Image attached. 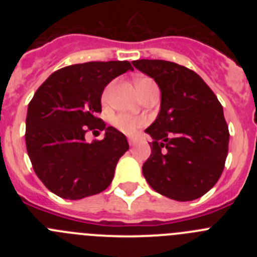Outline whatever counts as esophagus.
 <instances>
[{
    "label": "esophagus",
    "mask_w": 257,
    "mask_h": 257,
    "mask_svg": "<svg viewBox=\"0 0 257 257\" xmlns=\"http://www.w3.org/2000/svg\"><path fill=\"white\" fill-rule=\"evenodd\" d=\"M128 144H130L131 147H133V145L136 144V140L134 139V138H128Z\"/></svg>",
    "instance_id": "esophagus-1"
}]
</instances>
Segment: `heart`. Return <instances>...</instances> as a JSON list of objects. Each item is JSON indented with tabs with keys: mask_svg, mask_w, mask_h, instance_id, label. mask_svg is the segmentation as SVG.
Wrapping results in <instances>:
<instances>
[{
	"mask_svg": "<svg viewBox=\"0 0 257 257\" xmlns=\"http://www.w3.org/2000/svg\"><path fill=\"white\" fill-rule=\"evenodd\" d=\"M154 83L151 78H139L135 82L136 88H138V91H139L140 88L144 87L147 85H152ZM113 83H109L108 86L105 87V90L103 91V95H101V101L103 103H106L109 99V94H110V90H112ZM144 119L139 117H131V115L127 114H119L115 115L113 118V124L117 127L118 130L122 131L123 134H127V135H133V134L136 133V130L142 127L144 124Z\"/></svg>",
	"mask_w": 257,
	"mask_h": 257,
	"instance_id": "obj_1",
	"label": "heart"
}]
</instances>
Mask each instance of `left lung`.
Segmentation results:
<instances>
[{"instance_id":"obj_1","label":"left lung","mask_w":257,"mask_h":257,"mask_svg":"<svg viewBox=\"0 0 257 257\" xmlns=\"http://www.w3.org/2000/svg\"><path fill=\"white\" fill-rule=\"evenodd\" d=\"M156 81L161 109L145 130L152 154L143 165L145 180L175 201H193L217 183L228 156L229 130L216 95L196 72L166 60L133 61Z\"/></svg>"}]
</instances>
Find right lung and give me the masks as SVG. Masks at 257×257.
Here are the masks:
<instances>
[{"label":"right lung","mask_w":257,"mask_h":257,"mask_svg":"<svg viewBox=\"0 0 257 257\" xmlns=\"http://www.w3.org/2000/svg\"><path fill=\"white\" fill-rule=\"evenodd\" d=\"M133 69L128 61H88L56 70L38 87L27 112L26 144L36 175L50 192L81 199L112 183L128 143L96 115L104 87ZM103 130V141L85 142L87 131Z\"/></svg>","instance_id":"add662e5"}]
</instances>
